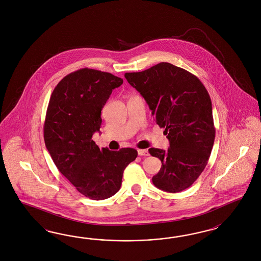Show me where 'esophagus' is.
<instances>
[{
  "label": "esophagus",
  "mask_w": 261,
  "mask_h": 261,
  "mask_svg": "<svg viewBox=\"0 0 261 261\" xmlns=\"http://www.w3.org/2000/svg\"><path fill=\"white\" fill-rule=\"evenodd\" d=\"M138 154H139L140 156H144V157L149 156V152L146 150V149H139V150H138Z\"/></svg>",
  "instance_id": "34e87169"
}]
</instances>
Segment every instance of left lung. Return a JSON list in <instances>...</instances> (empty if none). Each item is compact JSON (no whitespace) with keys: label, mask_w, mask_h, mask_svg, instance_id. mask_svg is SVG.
Listing matches in <instances>:
<instances>
[{"label":"left lung","mask_w":261,"mask_h":261,"mask_svg":"<svg viewBox=\"0 0 261 261\" xmlns=\"http://www.w3.org/2000/svg\"><path fill=\"white\" fill-rule=\"evenodd\" d=\"M124 76L145 99L169 141L166 151L148 150L162 162L152 178L154 186L170 193L190 188L205 169L215 138L206 89L190 71L166 62Z\"/></svg>","instance_id":"obj_1"}]
</instances>
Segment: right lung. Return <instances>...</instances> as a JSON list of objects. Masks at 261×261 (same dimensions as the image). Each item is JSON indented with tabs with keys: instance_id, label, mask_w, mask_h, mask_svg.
<instances>
[{
	"instance_id": "add662e5",
	"label": "right lung",
	"mask_w": 261,
	"mask_h": 261,
	"mask_svg": "<svg viewBox=\"0 0 261 261\" xmlns=\"http://www.w3.org/2000/svg\"><path fill=\"white\" fill-rule=\"evenodd\" d=\"M123 79L93 69L66 75L55 88L44 123V140L58 170L81 194L104 200L116 194L134 148L111 151L92 140L101 126V110Z\"/></svg>"
}]
</instances>
